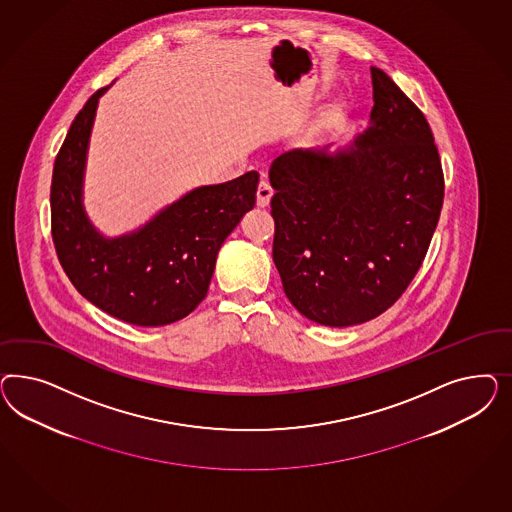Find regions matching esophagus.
Returning <instances> with one entry per match:
<instances>
[{
    "instance_id": "1",
    "label": "esophagus",
    "mask_w": 512,
    "mask_h": 512,
    "mask_svg": "<svg viewBox=\"0 0 512 512\" xmlns=\"http://www.w3.org/2000/svg\"><path fill=\"white\" fill-rule=\"evenodd\" d=\"M272 195H274L272 186H270L266 180H261L259 187H257V206H259V208H266V206L270 204Z\"/></svg>"
}]
</instances>
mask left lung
I'll use <instances>...</instances> for the list:
<instances>
[{
	"label": "left lung",
	"instance_id": "1",
	"mask_svg": "<svg viewBox=\"0 0 512 512\" xmlns=\"http://www.w3.org/2000/svg\"><path fill=\"white\" fill-rule=\"evenodd\" d=\"M368 129L343 150L274 159L272 257L296 310L325 326L372 321L405 293L434 236L445 180L432 129L372 67Z\"/></svg>",
	"mask_w": 512,
	"mask_h": 512
}]
</instances>
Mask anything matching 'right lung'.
Instances as JSON below:
<instances>
[{"instance_id": "add662e5", "label": "right lung", "mask_w": 512, "mask_h": 512, "mask_svg": "<svg viewBox=\"0 0 512 512\" xmlns=\"http://www.w3.org/2000/svg\"><path fill=\"white\" fill-rule=\"evenodd\" d=\"M109 88L86 101L56 155L50 187L54 248L67 278L99 310L131 325H171L204 300L217 251L255 206L259 174L197 187L137 231L105 238L84 212L82 180L95 109Z\"/></svg>"}]
</instances>
